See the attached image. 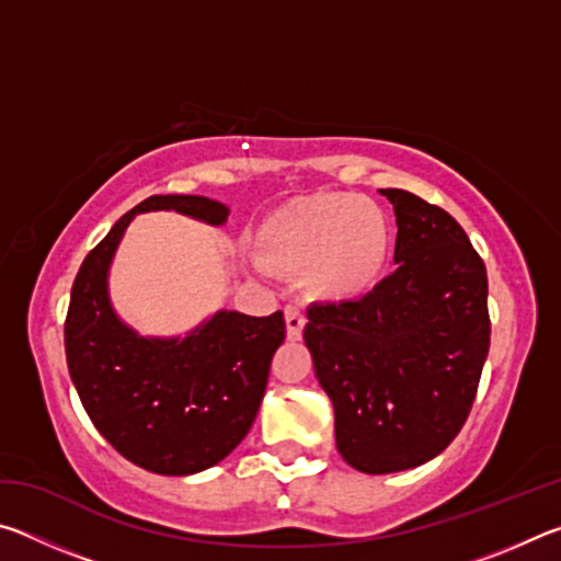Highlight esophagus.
Returning a JSON list of instances; mask_svg holds the SVG:
<instances>
[{
  "instance_id": "34e87169",
  "label": "esophagus",
  "mask_w": 561,
  "mask_h": 561,
  "mask_svg": "<svg viewBox=\"0 0 561 561\" xmlns=\"http://www.w3.org/2000/svg\"><path fill=\"white\" fill-rule=\"evenodd\" d=\"M284 321H287V336L291 341L301 339V331H304V324H307V317H304L297 307L284 309Z\"/></svg>"
}]
</instances>
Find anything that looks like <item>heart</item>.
I'll return each mask as SVG.
<instances>
[{
    "instance_id": "1",
    "label": "heart",
    "mask_w": 561,
    "mask_h": 561,
    "mask_svg": "<svg viewBox=\"0 0 561 561\" xmlns=\"http://www.w3.org/2000/svg\"><path fill=\"white\" fill-rule=\"evenodd\" d=\"M391 254L386 213L351 193L294 197L264 217L257 257L270 272L304 279L311 299L348 304L371 291Z\"/></svg>"
}]
</instances>
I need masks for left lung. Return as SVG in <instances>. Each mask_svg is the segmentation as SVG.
Returning <instances> with one entry per match:
<instances>
[{"mask_svg": "<svg viewBox=\"0 0 561 561\" xmlns=\"http://www.w3.org/2000/svg\"><path fill=\"white\" fill-rule=\"evenodd\" d=\"M393 274L348 304H311L304 341L334 403L336 448L351 468H417L468 417L490 348L488 272L453 217L405 190Z\"/></svg>", "mask_w": 561, "mask_h": 561, "instance_id": "8db88e82", "label": "left lung"}]
</instances>
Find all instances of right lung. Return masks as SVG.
<instances>
[{"label": "right lung", "mask_w": 561, "mask_h": 561, "mask_svg": "<svg viewBox=\"0 0 561 561\" xmlns=\"http://www.w3.org/2000/svg\"><path fill=\"white\" fill-rule=\"evenodd\" d=\"M175 210L220 227L230 207L203 195H153L93 247L76 274L64 344L71 381L96 431L123 458L158 474H195L250 433L284 317L215 311L185 336H140L111 304L108 272L133 217Z\"/></svg>", "instance_id": "add662e5"}]
</instances>
